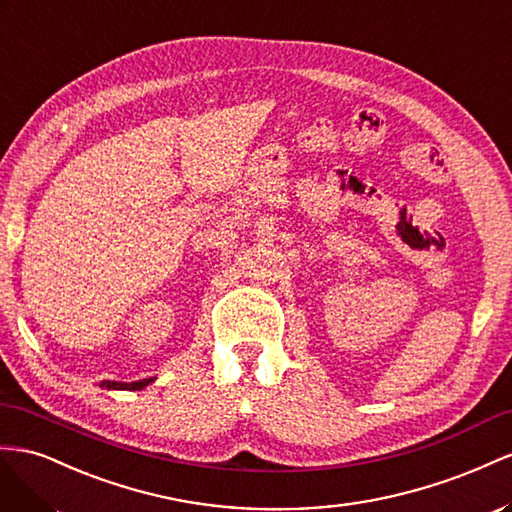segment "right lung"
<instances>
[{
    "label": "right lung",
    "mask_w": 512,
    "mask_h": 512,
    "mask_svg": "<svg viewBox=\"0 0 512 512\" xmlns=\"http://www.w3.org/2000/svg\"><path fill=\"white\" fill-rule=\"evenodd\" d=\"M150 382H154V377L139 379V382H130V384H126V382H109V379H105V382L100 384V388H107V390H141V388L148 386Z\"/></svg>",
    "instance_id": "right-lung-1"
}]
</instances>
